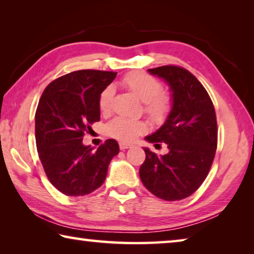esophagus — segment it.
Here are the masks:
<instances>
[{
  "mask_svg": "<svg viewBox=\"0 0 254 254\" xmlns=\"http://www.w3.org/2000/svg\"><path fill=\"white\" fill-rule=\"evenodd\" d=\"M131 147H132L131 144H127V143H124V142L120 143V149H121V150H126V149L131 148Z\"/></svg>",
  "mask_w": 254,
  "mask_h": 254,
  "instance_id": "esophagus-1",
  "label": "esophagus"
}]
</instances>
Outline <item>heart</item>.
I'll return each mask as SVG.
<instances>
[{"instance_id":"b5f03b06","label":"heart","mask_w":254,"mask_h":254,"mask_svg":"<svg viewBox=\"0 0 254 254\" xmlns=\"http://www.w3.org/2000/svg\"><path fill=\"white\" fill-rule=\"evenodd\" d=\"M122 84L140 101L145 103V112L151 119L160 121L168 114L170 100L168 96L160 94L162 86L154 77L142 71H133L124 77ZM112 97H113V87L107 86L98 97V109L102 113L109 112ZM145 131H147V123L144 121H133L124 118H115L105 127L107 135L122 142H132L137 135L142 134Z\"/></svg>"}]
</instances>
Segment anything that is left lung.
Here are the masks:
<instances>
[{
	"mask_svg": "<svg viewBox=\"0 0 254 254\" xmlns=\"http://www.w3.org/2000/svg\"><path fill=\"white\" fill-rule=\"evenodd\" d=\"M148 71L169 86L171 110L165 123L144 139L154 145L166 143L169 151L158 156L143 148L140 178L154 196L180 200L199 188L213 163L217 147L215 109L204 86L188 70L162 66Z\"/></svg>",
	"mask_w": 254,
	"mask_h": 254,
	"instance_id": "8db88e82",
	"label": "left lung"
}]
</instances>
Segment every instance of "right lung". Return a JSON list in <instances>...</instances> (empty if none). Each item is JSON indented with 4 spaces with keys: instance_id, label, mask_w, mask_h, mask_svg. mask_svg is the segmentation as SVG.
<instances>
[{
    "instance_id": "add662e5",
    "label": "right lung",
    "mask_w": 254,
    "mask_h": 254,
    "mask_svg": "<svg viewBox=\"0 0 254 254\" xmlns=\"http://www.w3.org/2000/svg\"><path fill=\"white\" fill-rule=\"evenodd\" d=\"M118 72L77 70L47 86L36 112V142L50 183L67 196H85L102 186L119 143L97 149L83 143L89 124L100 121L98 97Z\"/></svg>"
}]
</instances>
